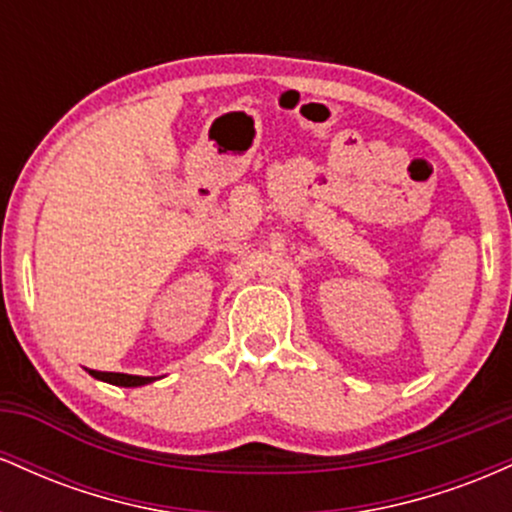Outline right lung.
<instances>
[{"mask_svg": "<svg viewBox=\"0 0 512 512\" xmlns=\"http://www.w3.org/2000/svg\"><path fill=\"white\" fill-rule=\"evenodd\" d=\"M96 380H103V383L117 385V387H142L154 383L158 378H149V375H129V373H103V370H88Z\"/></svg>", "mask_w": 512, "mask_h": 512, "instance_id": "obj_1", "label": "right lung"}]
</instances>
